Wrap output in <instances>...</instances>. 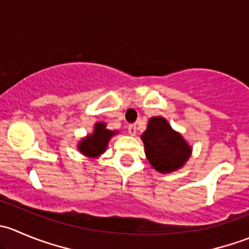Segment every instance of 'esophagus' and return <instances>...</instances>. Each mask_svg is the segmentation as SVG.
Returning <instances> with one entry per match:
<instances>
[{
  "label": "esophagus",
  "instance_id": "1",
  "mask_svg": "<svg viewBox=\"0 0 249 249\" xmlns=\"http://www.w3.org/2000/svg\"><path fill=\"white\" fill-rule=\"evenodd\" d=\"M127 131H129V134L131 135V136H135V135L137 134V125L136 124L129 125V127H127Z\"/></svg>",
  "mask_w": 249,
  "mask_h": 249
}]
</instances>
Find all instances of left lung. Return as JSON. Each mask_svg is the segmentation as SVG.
Returning <instances> with one entry per match:
<instances>
[{
    "mask_svg": "<svg viewBox=\"0 0 249 249\" xmlns=\"http://www.w3.org/2000/svg\"><path fill=\"white\" fill-rule=\"evenodd\" d=\"M142 141L147 159L157 171L172 172L184 165L192 148L183 137L173 131L169 123L161 117H154L148 123Z\"/></svg>",
    "mask_w": 249,
    "mask_h": 249,
    "instance_id": "obj_1",
    "label": "left lung"
}]
</instances>
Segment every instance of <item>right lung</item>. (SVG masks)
Segmentation results:
<instances>
[{
	"label": "right lung",
	"instance_id": "obj_1",
	"mask_svg": "<svg viewBox=\"0 0 249 249\" xmlns=\"http://www.w3.org/2000/svg\"><path fill=\"white\" fill-rule=\"evenodd\" d=\"M114 134V131H109L106 129V124L97 123L95 125L94 134L89 135L87 139L80 141L78 148L83 154L88 155V157H99L101 153L106 150L108 141Z\"/></svg>",
	"mask_w": 249,
	"mask_h": 249
}]
</instances>
